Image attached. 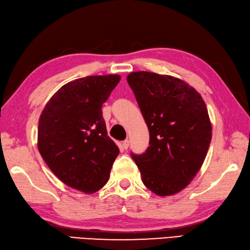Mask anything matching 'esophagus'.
Instances as JSON below:
<instances>
[{
    "label": "esophagus",
    "instance_id": "esophagus-1",
    "mask_svg": "<svg viewBox=\"0 0 250 250\" xmlns=\"http://www.w3.org/2000/svg\"><path fill=\"white\" fill-rule=\"evenodd\" d=\"M122 147H124L125 149L129 147V140H125L124 142H122Z\"/></svg>",
    "mask_w": 250,
    "mask_h": 250
}]
</instances>
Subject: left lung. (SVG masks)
<instances>
[{
    "label": "left lung",
    "mask_w": 250,
    "mask_h": 250,
    "mask_svg": "<svg viewBox=\"0 0 250 250\" xmlns=\"http://www.w3.org/2000/svg\"><path fill=\"white\" fill-rule=\"evenodd\" d=\"M149 132V146L132 158L145 187L172 196L200 170L212 139L206 103L192 86L170 75L132 72L126 76Z\"/></svg>",
    "instance_id": "8db88e82"
}]
</instances>
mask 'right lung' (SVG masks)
<instances>
[{
    "instance_id": "add662e5",
    "label": "right lung",
    "mask_w": 250,
    "mask_h": 250,
    "mask_svg": "<svg viewBox=\"0 0 250 250\" xmlns=\"http://www.w3.org/2000/svg\"><path fill=\"white\" fill-rule=\"evenodd\" d=\"M120 75H93L71 81L44 106L38 124V149L63 184L94 193L109 179L119 154L108 137L102 106Z\"/></svg>"
}]
</instances>
